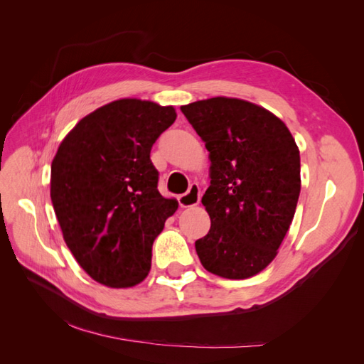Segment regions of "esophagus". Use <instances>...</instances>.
I'll list each match as a JSON object with an SVG mask.
<instances>
[{
    "label": "esophagus",
    "mask_w": 364,
    "mask_h": 364,
    "mask_svg": "<svg viewBox=\"0 0 364 364\" xmlns=\"http://www.w3.org/2000/svg\"><path fill=\"white\" fill-rule=\"evenodd\" d=\"M200 188H199V185L197 183H193L191 186H190V190L186 191L185 194H181L179 196V203H181V206H183V208H190V206H196V205H199V202H200Z\"/></svg>",
    "instance_id": "esophagus-1"
}]
</instances>
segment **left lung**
I'll list each match as a JSON object with an SVG mask.
<instances>
[{"label": "left lung", "mask_w": 364, "mask_h": 364, "mask_svg": "<svg viewBox=\"0 0 364 364\" xmlns=\"http://www.w3.org/2000/svg\"><path fill=\"white\" fill-rule=\"evenodd\" d=\"M209 151L211 185L202 203L209 232L196 241L202 266L228 279H246L277 257L301 193L294 138L267 109L214 97L181 106Z\"/></svg>", "instance_id": "obj_1"}]
</instances>
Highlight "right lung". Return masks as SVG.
Listing matches in <instances>:
<instances>
[{"instance_id": "right-lung-1", "label": "right lung", "mask_w": 364, "mask_h": 364, "mask_svg": "<svg viewBox=\"0 0 364 364\" xmlns=\"http://www.w3.org/2000/svg\"><path fill=\"white\" fill-rule=\"evenodd\" d=\"M173 106L123 98L82 118L51 164V202L63 240L92 279L112 289L144 281L151 246L178 209L158 191L150 150Z\"/></svg>"}]
</instances>
